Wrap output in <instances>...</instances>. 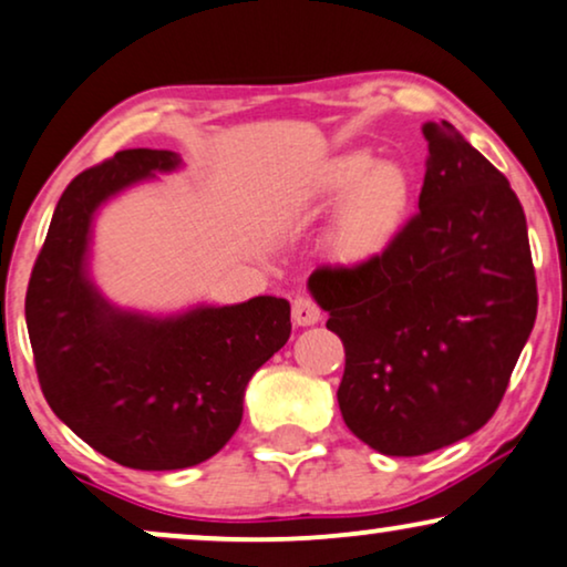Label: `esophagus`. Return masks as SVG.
I'll return each instance as SVG.
<instances>
[{"instance_id": "esophagus-1", "label": "esophagus", "mask_w": 567, "mask_h": 567, "mask_svg": "<svg viewBox=\"0 0 567 567\" xmlns=\"http://www.w3.org/2000/svg\"><path fill=\"white\" fill-rule=\"evenodd\" d=\"M321 321V308L313 303L311 298L298 296L292 300V323L296 327H313V323Z\"/></svg>"}]
</instances>
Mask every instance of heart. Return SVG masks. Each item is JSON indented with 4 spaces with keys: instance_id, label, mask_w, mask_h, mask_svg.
<instances>
[{
    "instance_id": "obj_1",
    "label": "heart",
    "mask_w": 567,
    "mask_h": 567,
    "mask_svg": "<svg viewBox=\"0 0 567 567\" xmlns=\"http://www.w3.org/2000/svg\"><path fill=\"white\" fill-rule=\"evenodd\" d=\"M414 196L417 186L404 163L375 161L365 150H354L323 165L300 196V207L337 205L323 248L334 267L362 269L383 259L402 238L412 220Z\"/></svg>"
}]
</instances>
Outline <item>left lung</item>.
<instances>
[{
  "label": "left lung",
  "mask_w": 567,
  "mask_h": 567,
  "mask_svg": "<svg viewBox=\"0 0 567 567\" xmlns=\"http://www.w3.org/2000/svg\"><path fill=\"white\" fill-rule=\"evenodd\" d=\"M427 171L396 246L362 269H316L308 290L344 344V425L386 456L477 433L537 319L518 196L454 124H425Z\"/></svg>",
  "instance_id": "left-lung-1"
}]
</instances>
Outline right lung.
<instances>
[{
    "label": "right lung",
    "instance_id": "1",
    "mask_svg": "<svg viewBox=\"0 0 567 567\" xmlns=\"http://www.w3.org/2000/svg\"><path fill=\"white\" fill-rule=\"evenodd\" d=\"M184 168L171 150H121L66 186L30 275L25 323L38 381L59 420L130 470L213 458L244 417L251 375L290 339V303L121 308L93 279L95 217L113 196Z\"/></svg>",
    "mask_w": 567,
    "mask_h": 567
}]
</instances>
